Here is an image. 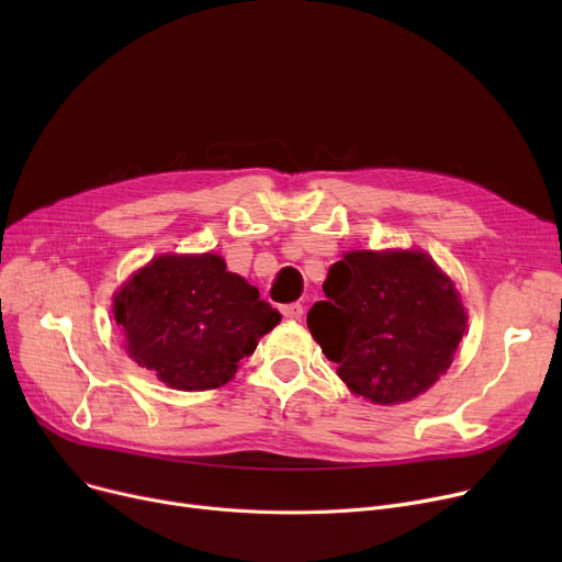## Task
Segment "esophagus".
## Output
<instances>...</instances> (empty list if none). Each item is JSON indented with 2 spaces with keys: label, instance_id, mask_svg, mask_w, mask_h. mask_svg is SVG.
Segmentation results:
<instances>
[{
  "label": "esophagus",
  "instance_id": "esophagus-1",
  "mask_svg": "<svg viewBox=\"0 0 562 562\" xmlns=\"http://www.w3.org/2000/svg\"><path fill=\"white\" fill-rule=\"evenodd\" d=\"M282 316L284 318H291V321H299L303 316V305L301 303H289V305H282L280 307Z\"/></svg>",
  "mask_w": 562,
  "mask_h": 562
}]
</instances>
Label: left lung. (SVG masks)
<instances>
[{
    "mask_svg": "<svg viewBox=\"0 0 562 562\" xmlns=\"http://www.w3.org/2000/svg\"><path fill=\"white\" fill-rule=\"evenodd\" d=\"M307 328L346 385L378 403L417 398L451 367L467 314L426 252H346Z\"/></svg>",
    "mask_w": 562,
    "mask_h": 562,
    "instance_id": "1",
    "label": "left lung"
}]
</instances>
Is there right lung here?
I'll use <instances>...</instances> for the list:
<instances>
[{"label":"right lung","instance_id":"obj_1","mask_svg":"<svg viewBox=\"0 0 562 562\" xmlns=\"http://www.w3.org/2000/svg\"><path fill=\"white\" fill-rule=\"evenodd\" d=\"M113 314L130 358L184 392L225 385L282 318L212 252L153 259L115 293Z\"/></svg>","mask_w":562,"mask_h":562}]
</instances>
